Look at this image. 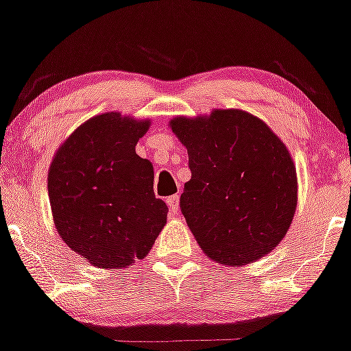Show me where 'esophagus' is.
Here are the masks:
<instances>
[{
	"instance_id": "esophagus-1",
	"label": "esophagus",
	"mask_w": 351,
	"mask_h": 351,
	"mask_svg": "<svg viewBox=\"0 0 351 351\" xmlns=\"http://www.w3.org/2000/svg\"><path fill=\"white\" fill-rule=\"evenodd\" d=\"M168 208H170V215H176L180 209V196L178 195H173L170 198L167 199Z\"/></svg>"
}]
</instances>
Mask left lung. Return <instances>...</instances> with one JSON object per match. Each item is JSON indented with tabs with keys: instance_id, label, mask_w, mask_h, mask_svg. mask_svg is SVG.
<instances>
[{
	"instance_id": "left-lung-1",
	"label": "left lung",
	"mask_w": 351,
	"mask_h": 351,
	"mask_svg": "<svg viewBox=\"0 0 351 351\" xmlns=\"http://www.w3.org/2000/svg\"><path fill=\"white\" fill-rule=\"evenodd\" d=\"M171 130L188 150L191 180L180 208L211 259L243 265L280 243L295 215V167L263 120L243 110L176 117Z\"/></svg>"
}]
</instances>
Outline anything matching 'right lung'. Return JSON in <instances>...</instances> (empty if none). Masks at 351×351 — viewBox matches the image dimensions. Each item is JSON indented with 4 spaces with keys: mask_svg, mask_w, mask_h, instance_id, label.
Returning a JSON list of instances; mask_svg holds the SVG:
<instances>
[{
    "mask_svg": "<svg viewBox=\"0 0 351 351\" xmlns=\"http://www.w3.org/2000/svg\"><path fill=\"white\" fill-rule=\"evenodd\" d=\"M150 122L117 112L87 120L56 153L47 189L59 236L95 267L143 259L167 223L153 167L135 153Z\"/></svg>",
    "mask_w": 351,
    "mask_h": 351,
    "instance_id": "1",
    "label": "right lung"
}]
</instances>
